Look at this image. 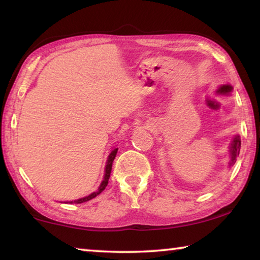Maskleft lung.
Returning a JSON list of instances; mask_svg holds the SVG:
<instances>
[{
  "mask_svg": "<svg viewBox=\"0 0 260 260\" xmlns=\"http://www.w3.org/2000/svg\"><path fill=\"white\" fill-rule=\"evenodd\" d=\"M233 89L231 85H222L217 90L218 94H230ZM240 149H241V139L239 135H236L234 139L232 140V143L230 146V153H231V161H230V167L235 164L236 157L240 155Z\"/></svg>",
  "mask_w": 260,
  "mask_h": 260,
  "instance_id": "8db88e82",
  "label": "left lung"
}]
</instances>
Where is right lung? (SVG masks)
Masks as SVG:
<instances>
[{
    "label": "right lung",
    "instance_id": "obj_1",
    "mask_svg": "<svg viewBox=\"0 0 260 260\" xmlns=\"http://www.w3.org/2000/svg\"><path fill=\"white\" fill-rule=\"evenodd\" d=\"M117 151H118V148L113 149V150L111 151V153H110L109 157H108L107 166H105L104 179H103V181H102V183H101V186L99 187L98 190L94 191V192H91L90 195H88V196H86V197H83V199H80V200H77V201H74V203L79 204V203H83V202H87V201H90V200H93V199H95L96 196L100 195V193L104 190L105 187L108 186V182H109V179H110V174H111V170H112V161H113L114 158H116ZM71 203H73V202H71Z\"/></svg>",
    "mask_w": 260,
    "mask_h": 260
}]
</instances>
